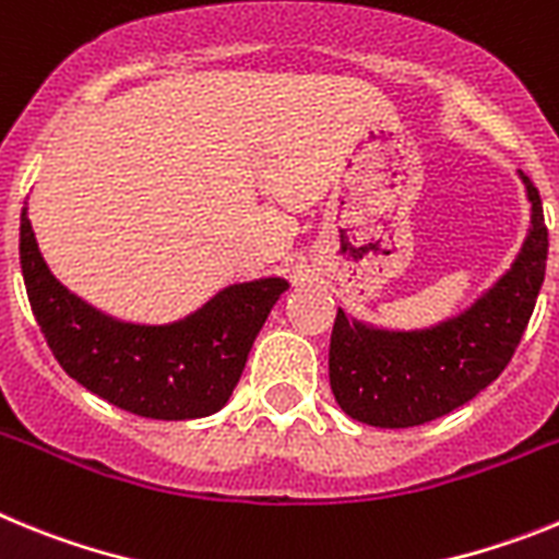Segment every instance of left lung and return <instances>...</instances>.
Listing matches in <instances>:
<instances>
[{
    "label": "left lung",
    "mask_w": 559,
    "mask_h": 559,
    "mask_svg": "<svg viewBox=\"0 0 559 559\" xmlns=\"http://www.w3.org/2000/svg\"><path fill=\"white\" fill-rule=\"evenodd\" d=\"M532 226L512 269L456 319L414 333L349 322L338 310L330 335V389L358 423L412 428L445 417L487 389L515 355L546 276L549 229L540 192L523 176Z\"/></svg>",
    "instance_id": "left-lung-1"
}]
</instances>
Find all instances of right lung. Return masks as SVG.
Here are the masks:
<instances>
[{
  "label": "right lung",
  "instance_id": "add662e5",
  "mask_svg": "<svg viewBox=\"0 0 559 559\" xmlns=\"http://www.w3.org/2000/svg\"><path fill=\"white\" fill-rule=\"evenodd\" d=\"M19 257L29 308L63 372L111 406L151 419L218 412L271 308L288 290L280 276L229 285L181 322L151 328L117 322L69 294L44 263L27 210Z\"/></svg>",
  "mask_w": 559,
  "mask_h": 559
}]
</instances>
